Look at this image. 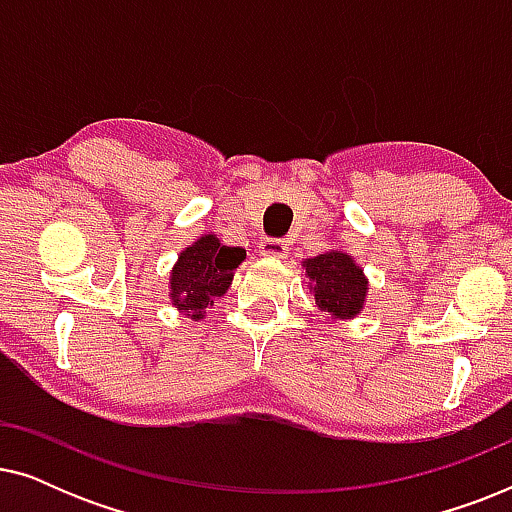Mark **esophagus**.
<instances>
[{"label":"esophagus","mask_w":512,"mask_h":512,"mask_svg":"<svg viewBox=\"0 0 512 512\" xmlns=\"http://www.w3.org/2000/svg\"><path fill=\"white\" fill-rule=\"evenodd\" d=\"M258 251L270 258H284L289 254V244L284 240H277V237H263L261 244H258Z\"/></svg>","instance_id":"esophagus-1"}]
</instances>
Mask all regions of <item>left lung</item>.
Returning a JSON list of instances; mask_svg holds the SVG:
<instances>
[{
	"mask_svg": "<svg viewBox=\"0 0 512 512\" xmlns=\"http://www.w3.org/2000/svg\"><path fill=\"white\" fill-rule=\"evenodd\" d=\"M305 275L310 277L319 310L335 319H352L361 312L366 300L368 282L363 270L342 251H326L303 261Z\"/></svg>",
	"mask_w": 512,
	"mask_h": 512,
	"instance_id": "1",
	"label": "left lung"
}]
</instances>
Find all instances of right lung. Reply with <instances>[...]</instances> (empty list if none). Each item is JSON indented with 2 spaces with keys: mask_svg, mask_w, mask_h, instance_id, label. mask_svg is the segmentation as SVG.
Instances as JSON below:
<instances>
[{
  "mask_svg": "<svg viewBox=\"0 0 512 512\" xmlns=\"http://www.w3.org/2000/svg\"><path fill=\"white\" fill-rule=\"evenodd\" d=\"M247 258L240 247H226L219 237L202 235L198 242L181 251L170 277L172 305L188 312L191 319L205 317V307L221 298L233 282L235 268Z\"/></svg>",
  "mask_w": 512,
  "mask_h": 512,
  "instance_id": "1",
  "label": "right lung"
}]
</instances>
